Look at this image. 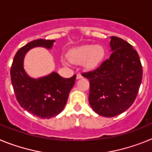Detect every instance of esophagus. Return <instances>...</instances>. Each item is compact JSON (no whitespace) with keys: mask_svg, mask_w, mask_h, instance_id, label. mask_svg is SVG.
<instances>
[{"mask_svg":"<svg viewBox=\"0 0 152 152\" xmlns=\"http://www.w3.org/2000/svg\"><path fill=\"white\" fill-rule=\"evenodd\" d=\"M83 76L81 75H80V73H77V76H76V78L77 79H80V78H82Z\"/></svg>","mask_w":152,"mask_h":152,"instance_id":"34e87169","label":"esophagus"}]
</instances>
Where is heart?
<instances>
[{
  "label": "heart",
  "instance_id": "heart-1",
  "mask_svg": "<svg viewBox=\"0 0 152 152\" xmlns=\"http://www.w3.org/2000/svg\"><path fill=\"white\" fill-rule=\"evenodd\" d=\"M104 53V49L101 45H84L71 51L68 58L74 64L84 62V67L87 69H92L101 62Z\"/></svg>",
  "mask_w": 152,
  "mask_h": 152
}]
</instances>
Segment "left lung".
<instances>
[{
  "instance_id": "1",
  "label": "left lung",
  "mask_w": 152,
  "mask_h": 152,
  "mask_svg": "<svg viewBox=\"0 0 152 152\" xmlns=\"http://www.w3.org/2000/svg\"><path fill=\"white\" fill-rule=\"evenodd\" d=\"M110 56L100 67L82 73L89 79V103L97 114L113 117L135 101L142 79L138 52L123 39L111 36Z\"/></svg>"
}]
</instances>
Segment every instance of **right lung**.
I'll return each instance as SVG.
<instances>
[{"label": "right lung", "mask_w": 152, "mask_h": 152, "mask_svg": "<svg viewBox=\"0 0 152 152\" xmlns=\"http://www.w3.org/2000/svg\"><path fill=\"white\" fill-rule=\"evenodd\" d=\"M55 40L39 39L19 49L13 58L10 77L17 102L22 108L42 119H49L64 110L76 75L64 78L56 72L39 78L30 77L23 68L25 55L35 47L52 49Z\"/></svg>", "instance_id": "add662e5"}]
</instances>
